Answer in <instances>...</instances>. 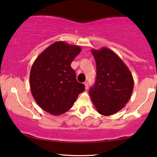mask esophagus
Segmentation results:
<instances>
[{"instance_id":"esophagus-1","label":"esophagus","mask_w":157,"mask_h":157,"mask_svg":"<svg viewBox=\"0 0 157 157\" xmlns=\"http://www.w3.org/2000/svg\"><path fill=\"white\" fill-rule=\"evenodd\" d=\"M84 86H85V89H88V86H89V84H88L87 81H86V82H84Z\"/></svg>"}]
</instances>
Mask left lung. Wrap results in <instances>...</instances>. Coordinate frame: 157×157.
Listing matches in <instances>:
<instances>
[{
	"label": "left lung",
	"mask_w": 157,
	"mask_h": 157,
	"mask_svg": "<svg viewBox=\"0 0 157 157\" xmlns=\"http://www.w3.org/2000/svg\"><path fill=\"white\" fill-rule=\"evenodd\" d=\"M96 63L95 84L89 90L92 102L103 116L117 113L129 101L134 78L127 66L111 49H92Z\"/></svg>",
	"instance_id": "1"
}]
</instances>
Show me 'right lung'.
<instances>
[{
	"label": "right lung",
	"mask_w": 157,
	"mask_h": 157,
	"mask_svg": "<svg viewBox=\"0 0 157 157\" xmlns=\"http://www.w3.org/2000/svg\"><path fill=\"white\" fill-rule=\"evenodd\" d=\"M79 46L56 41L45 49L32 65L30 72L31 94L38 106L59 116L71 108L85 86L78 83L71 63L80 53Z\"/></svg>",
	"instance_id": "right-lung-1"
}]
</instances>
